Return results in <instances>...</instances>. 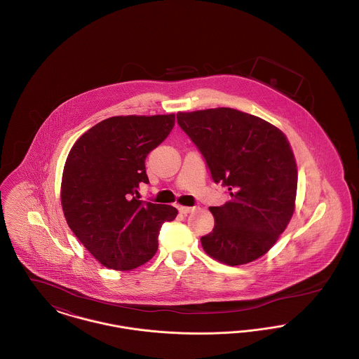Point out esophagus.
<instances>
[{"label":"esophagus","instance_id":"34e87169","mask_svg":"<svg viewBox=\"0 0 359 359\" xmlns=\"http://www.w3.org/2000/svg\"><path fill=\"white\" fill-rule=\"evenodd\" d=\"M194 210H195V207H187V205H180V207H179V211H180L182 214H184V215L192 212Z\"/></svg>","mask_w":359,"mask_h":359}]
</instances>
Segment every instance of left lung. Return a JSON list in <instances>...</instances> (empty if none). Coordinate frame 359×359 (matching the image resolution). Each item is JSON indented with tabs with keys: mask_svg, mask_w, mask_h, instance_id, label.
<instances>
[{
	"mask_svg": "<svg viewBox=\"0 0 359 359\" xmlns=\"http://www.w3.org/2000/svg\"><path fill=\"white\" fill-rule=\"evenodd\" d=\"M177 123L203 154L230 201L210 207L215 224L201 238L205 253L230 266L264 256L294 211L297 168L285 135L230 107L177 113Z\"/></svg>",
	"mask_w": 359,
	"mask_h": 359,
	"instance_id": "8db88e82",
	"label": "left lung"
}]
</instances>
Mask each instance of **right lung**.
I'll return each instance as SVG.
<instances>
[{"label": "right lung", "instance_id": "obj_1", "mask_svg": "<svg viewBox=\"0 0 359 359\" xmlns=\"http://www.w3.org/2000/svg\"><path fill=\"white\" fill-rule=\"evenodd\" d=\"M175 125V114L118 116L103 120L71 148L60 201L69 229L103 266L130 271L157 252L164 222L177 210L140 201L148 184L145 158Z\"/></svg>", "mask_w": 359, "mask_h": 359}]
</instances>
